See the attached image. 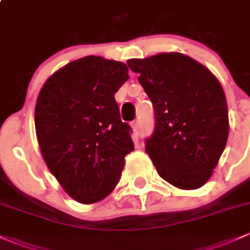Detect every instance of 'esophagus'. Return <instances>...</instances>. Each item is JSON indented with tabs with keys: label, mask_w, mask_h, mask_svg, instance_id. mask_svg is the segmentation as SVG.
<instances>
[{
	"label": "esophagus",
	"mask_w": 250,
	"mask_h": 250,
	"mask_svg": "<svg viewBox=\"0 0 250 250\" xmlns=\"http://www.w3.org/2000/svg\"><path fill=\"white\" fill-rule=\"evenodd\" d=\"M131 126H132V128H133V132L136 133L137 136L139 135V124H138V122H132V124H131Z\"/></svg>",
	"instance_id": "1"
}]
</instances>
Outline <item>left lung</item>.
<instances>
[{
  "mask_svg": "<svg viewBox=\"0 0 250 250\" xmlns=\"http://www.w3.org/2000/svg\"><path fill=\"white\" fill-rule=\"evenodd\" d=\"M154 104L155 130L146 151L158 175L181 189L211 178L229 136L224 90L208 68L179 52L128 60Z\"/></svg>",
  "mask_w": 250,
  "mask_h": 250,
  "instance_id": "obj_1",
  "label": "left lung"
}]
</instances>
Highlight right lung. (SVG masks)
<instances>
[{"mask_svg":"<svg viewBox=\"0 0 250 250\" xmlns=\"http://www.w3.org/2000/svg\"><path fill=\"white\" fill-rule=\"evenodd\" d=\"M127 71L122 62L87 56L51 75L37 99L34 122L42 158L79 203L106 198L119 182L125 156L135 149L114 99Z\"/></svg>","mask_w":250,"mask_h":250,"instance_id":"1","label":"right lung"}]
</instances>
